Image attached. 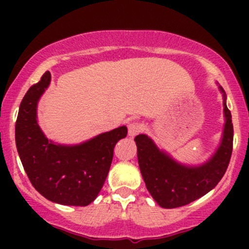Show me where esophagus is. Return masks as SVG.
Returning a JSON list of instances; mask_svg holds the SVG:
<instances>
[{
	"instance_id": "obj_1",
	"label": "esophagus",
	"mask_w": 249,
	"mask_h": 249,
	"mask_svg": "<svg viewBox=\"0 0 249 249\" xmlns=\"http://www.w3.org/2000/svg\"><path fill=\"white\" fill-rule=\"evenodd\" d=\"M143 130V125L141 123H131L129 125V136L130 137H135L137 135L141 134Z\"/></svg>"
}]
</instances>
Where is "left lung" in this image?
I'll use <instances>...</instances> for the list:
<instances>
[{
	"instance_id": "1",
	"label": "left lung",
	"mask_w": 249,
	"mask_h": 249,
	"mask_svg": "<svg viewBox=\"0 0 249 249\" xmlns=\"http://www.w3.org/2000/svg\"><path fill=\"white\" fill-rule=\"evenodd\" d=\"M218 88L223 94L225 122L219 145L207 161L200 165L183 164L160 149L147 135L135 137L143 180L160 207H180L200 199L218 184L227 171L232 153L233 127L227 95L220 85Z\"/></svg>"
}]
</instances>
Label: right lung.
Instances as JSON below:
<instances>
[{"instance_id": "right-lung-1", "label": "right lung", "mask_w": 249, "mask_h": 249, "mask_svg": "<svg viewBox=\"0 0 249 249\" xmlns=\"http://www.w3.org/2000/svg\"><path fill=\"white\" fill-rule=\"evenodd\" d=\"M46 72L25 94L16 123V143L35 189L49 201L88 206L96 199L108 175L113 149L127 135L126 126L104 132L79 144L48 140L37 122V105L50 84Z\"/></svg>"}]
</instances>
